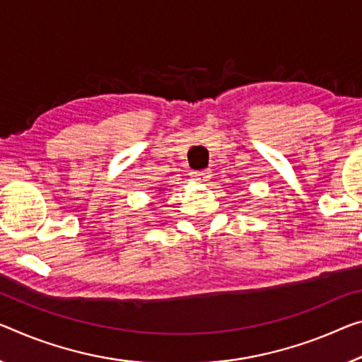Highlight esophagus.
I'll list each match as a JSON object with an SVG mask.
<instances>
[{
  "instance_id": "34e87169",
  "label": "esophagus",
  "mask_w": 362,
  "mask_h": 362,
  "mask_svg": "<svg viewBox=\"0 0 362 362\" xmlns=\"http://www.w3.org/2000/svg\"><path fill=\"white\" fill-rule=\"evenodd\" d=\"M192 180L196 182H205L210 180V176H212V171L210 170H202V171H192L191 173Z\"/></svg>"
}]
</instances>
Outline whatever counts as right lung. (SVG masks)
<instances>
[{
    "label": "right lung",
    "mask_w": 362,
    "mask_h": 362,
    "mask_svg": "<svg viewBox=\"0 0 362 362\" xmlns=\"http://www.w3.org/2000/svg\"><path fill=\"white\" fill-rule=\"evenodd\" d=\"M158 191H165V189H158Z\"/></svg>",
    "instance_id": "right-lung-1"
}]
</instances>
